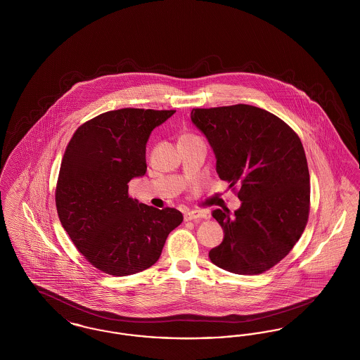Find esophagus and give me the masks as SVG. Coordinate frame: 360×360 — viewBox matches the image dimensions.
<instances>
[{
	"mask_svg": "<svg viewBox=\"0 0 360 360\" xmlns=\"http://www.w3.org/2000/svg\"><path fill=\"white\" fill-rule=\"evenodd\" d=\"M184 219H185V221L207 219V213L204 212V210H197V209H194V210H188V212H185V214H184Z\"/></svg>",
	"mask_w": 360,
	"mask_h": 360,
	"instance_id": "esophagus-1",
	"label": "esophagus"
}]
</instances>
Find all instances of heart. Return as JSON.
<instances>
[{"label": "heart", "mask_w": 360, "mask_h": 360, "mask_svg": "<svg viewBox=\"0 0 360 360\" xmlns=\"http://www.w3.org/2000/svg\"><path fill=\"white\" fill-rule=\"evenodd\" d=\"M185 136H188V135H185Z\"/></svg>", "instance_id": "1"}]
</instances>
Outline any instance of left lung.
Listing matches in <instances>:
<instances>
[{
	"mask_svg": "<svg viewBox=\"0 0 360 360\" xmlns=\"http://www.w3.org/2000/svg\"><path fill=\"white\" fill-rule=\"evenodd\" d=\"M190 117L213 148L219 176L240 188L235 216L228 209L212 212L224 239L209 257L233 274H262L290 252L308 223L302 143L285 121L252 105L197 108Z\"/></svg>",
	"mask_w": 360,
	"mask_h": 360,
	"instance_id": "8db88e82",
	"label": "left lung"
}]
</instances>
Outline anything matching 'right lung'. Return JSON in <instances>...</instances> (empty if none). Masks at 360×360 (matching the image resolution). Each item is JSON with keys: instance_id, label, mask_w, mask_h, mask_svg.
<instances>
[{"instance_id": "add662e5", "label": "right lung", "mask_w": 360, "mask_h": 360, "mask_svg": "<svg viewBox=\"0 0 360 360\" xmlns=\"http://www.w3.org/2000/svg\"><path fill=\"white\" fill-rule=\"evenodd\" d=\"M174 113L110 110L82 124L66 147L55 191L58 216L78 251L106 274L151 267L184 221L174 207L160 210L128 194L129 181L147 172L148 137Z\"/></svg>"}]
</instances>
